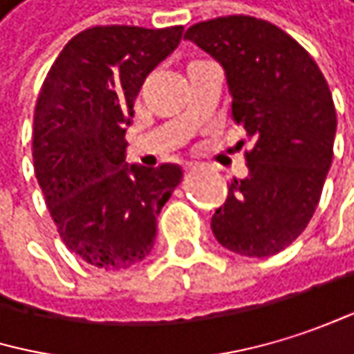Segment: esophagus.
I'll return each mask as SVG.
<instances>
[{
  "instance_id": "esophagus-1",
  "label": "esophagus",
  "mask_w": 354,
  "mask_h": 354,
  "mask_svg": "<svg viewBox=\"0 0 354 354\" xmlns=\"http://www.w3.org/2000/svg\"><path fill=\"white\" fill-rule=\"evenodd\" d=\"M203 165H199V163H189L187 165V174H195V171H199Z\"/></svg>"
}]
</instances>
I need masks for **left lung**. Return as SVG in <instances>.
Here are the masks:
<instances>
[{
    "mask_svg": "<svg viewBox=\"0 0 354 354\" xmlns=\"http://www.w3.org/2000/svg\"><path fill=\"white\" fill-rule=\"evenodd\" d=\"M185 39L224 68L232 115L253 140L249 176L230 185L212 218L214 236L236 255H276L307 228L332 165L336 109L328 82L313 57L266 20L214 18Z\"/></svg>",
    "mask_w": 354,
    "mask_h": 354,
    "instance_id": "left-lung-1",
    "label": "left lung"
}]
</instances>
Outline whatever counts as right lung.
Here are the masks:
<instances>
[{"label":"right lung","instance_id":"add662e5","mask_svg":"<svg viewBox=\"0 0 354 354\" xmlns=\"http://www.w3.org/2000/svg\"><path fill=\"white\" fill-rule=\"evenodd\" d=\"M183 26H93L66 43L35 107L32 161L66 247L95 268L124 270L155 243L157 216L183 183L178 165L126 163V128L149 72Z\"/></svg>","mask_w":354,"mask_h":354}]
</instances>
